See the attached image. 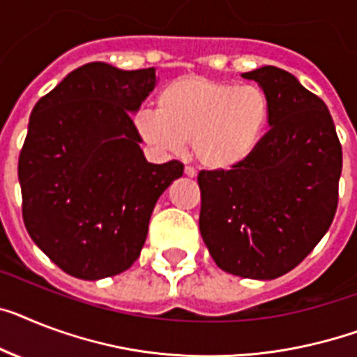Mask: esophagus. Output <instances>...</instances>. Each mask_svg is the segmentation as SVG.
<instances>
[{"label":"esophagus","instance_id":"obj_1","mask_svg":"<svg viewBox=\"0 0 357 357\" xmlns=\"http://www.w3.org/2000/svg\"><path fill=\"white\" fill-rule=\"evenodd\" d=\"M184 173L188 176H190V178H195V176H197V172H195V169H193V167H190V166L184 167Z\"/></svg>","mask_w":357,"mask_h":357}]
</instances>
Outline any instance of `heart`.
<instances>
[{
    "mask_svg": "<svg viewBox=\"0 0 357 357\" xmlns=\"http://www.w3.org/2000/svg\"><path fill=\"white\" fill-rule=\"evenodd\" d=\"M268 120L270 102L257 85L184 76L167 84L157 111H140L135 126L158 151H181L191 142V155L204 169L229 172L255 153Z\"/></svg>",
    "mask_w": 357,
    "mask_h": 357,
    "instance_id": "1",
    "label": "heart"
}]
</instances>
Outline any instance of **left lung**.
Masks as SVG:
<instances>
[{
	"label": "left lung",
	"mask_w": 357,
	"mask_h": 357,
	"mask_svg": "<svg viewBox=\"0 0 357 357\" xmlns=\"http://www.w3.org/2000/svg\"><path fill=\"white\" fill-rule=\"evenodd\" d=\"M270 102V131L229 172H200V235L220 270L275 279L301 263L337 210L343 153L325 102L273 66L244 73Z\"/></svg>",
	"instance_id": "obj_1"
}]
</instances>
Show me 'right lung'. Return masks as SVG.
Here are the masks:
<instances>
[{
  "instance_id": "1",
  "label": "right lung",
  "mask_w": 357,
  "mask_h": 357,
  "mask_svg": "<svg viewBox=\"0 0 357 357\" xmlns=\"http://www.w3.org/2000/svg\"><path fill=\"white\" fill-rule=\"evenodd\" d=\"M157 85L155 69L93 61L38 100L20 153L25 228L66 273L96 281L140 255L158 197L184 166L149 164L131 113Z\"/></svg>"
}]
</instances>
